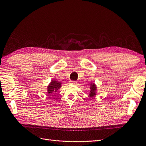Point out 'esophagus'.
<instances>
[{
  "instance_id": "esophagus-1",
  "label": "esophagus",
  "mask_w": 146,
  "mask_h": 146,
  "mask_svg": "<svg viewBox=\"0 0 146 146\" xmlns=\"http://www.w3.org/2000/svg\"><path fill=\"white\" fill-rule=\"evenodd\" d=\"M70 83L72 84V85H77V82H76V81H71V82H70Z\"/></svg>"
}]
</instances>
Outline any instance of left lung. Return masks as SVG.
Returning a JSON list of instances; mask_svg holds the SVG:
<instances>
[{
  "mask_svg": "<svg viewBox=\"0 0 146 146\" xmlns=\"http://www.w3.org/2000/svg\"><path fill=\"white\" fill-rule=\"evenodd\" d=\"M90 94L89 97L90 98H93L96 95V91H97V87L96 84L94 83H91L90 86Z\"/></svg>",
  "mask_w": 146,
  "mask_h": 146,
  "instance_id": "left-lung-1",
  "label": "left lung"
}]
</instances>
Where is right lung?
I'll return each instance as SVG.
<instances>
[{
	"instance_id": "1",
	"label": "right lung",
	"mask_w": 146,
	"mask_h": 146,
	"mask_svg": "<svg viewBox=\"0 0 146 146\" xmlns=\"http://www.w3.org/2000/svg\"><path fill=\"white\" fill-rule=\"evenodd\" d=\"M61 82H58L56 80H52L51 82L48 84L47 86V94L48 96H52V94L54 92H56L61 87Z\"/></svg>"
}]
</instances>
